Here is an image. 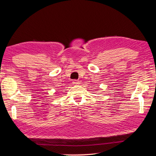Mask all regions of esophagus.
<instances>
[{"instance_id":"1","label":"esophagus","mask_w":156,"mask_h":156,"mask_svg":"<svg viewBox=\"0 0 156 156\" xmlns=\"http://www.w3.org/2000/svg\"><path fill=\"white\" fill-rule=\"evenodd\" d=\"M79 83H80V82H79V81H77V80H74L73 81V85H79Z\"/></svg>"}]
</instances>
